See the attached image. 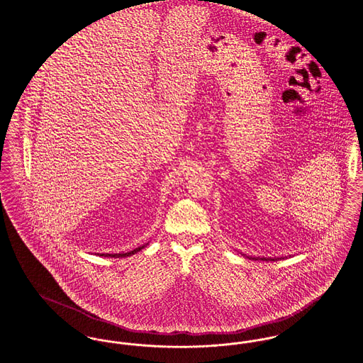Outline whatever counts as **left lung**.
Listing matches in <instances>:
<instances>
[{
	"label": "left lung",
	"instance_id": "1",
	"mask_svg": "<svg viewBox=\"0 0 363 363\" xmlns=\"http://www.w3.org/2000/svg\"><path fill=\"white\" fill-rule=\"evenodd\" d=\"M250 259H255V261H258V259H261V261H278V259H282V257L281 258H252V257H248Z\"/></svg>",
	"mask_w": 363,
	"mask_h": 363
}]
</instances>
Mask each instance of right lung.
<instances>
[{
  "instance_id": "add662e5",
  "label": "right lung",
  "mask_w": 363,
  "mask_h": 363,
  "mask_svg": "<svg viewBox=\"0 0 363 363\" xmlns=\"http://www.w3.org/2000/svg\"><path fill=\"white\" fill-rule=\"evenodd\" d=\"M148 245V243H147ZM147 245L145 246L138 247V248H135V250H132V251H128V252H118V254H100V257H108V258H125V257H130V255H133V254H136V252H139L142 248H145Z\"/></svg>"
}]
</instances>
